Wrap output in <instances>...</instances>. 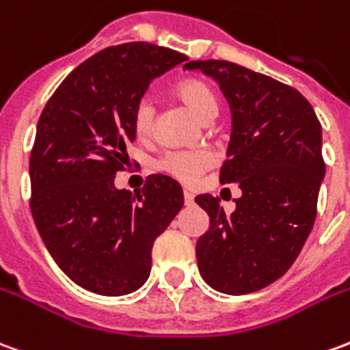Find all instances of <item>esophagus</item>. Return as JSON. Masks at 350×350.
I'll return each mask as SVG.
<instances>
[{
	"label": "esophagus",
	"instance_id": "1",
	"mask_svg": "<svg viewBox=\"0 0 350 350\" xmlns=\"http://www.w3.org/2000/svg\"><path fill=\"white\" fill-rule=\"evenodd\" d=\"M183 202L189 206V204H193L195 202V195H193L191 191H183Z\"/></svg>",
	"mask_w": 350,
	"mask_h": 350
}]
</instances>
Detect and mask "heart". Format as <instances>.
<instances>
[{
  "mask_svg": "<svg viewBox=\"0 0 350 350\" xmlns=\"http://www.w3.org/2000/svg\"><path fill=\"white\" fill-rule=\"evenodd\" d=\"M174 94L180 102L191 109L195 116L202 121H212L217 116V96L212 85L199 77L183 79L178 83ZM134 133L140 138H150L155 126V107L151 100L142 98L133 113ZM159 168L167 172L178 182L195 183L200 176L204 174L212 165V155L204 150H189V151H168L159 159Z\"/></svg>",
  "mask_w": 350,
  "mask_h": 350,
  "instance_id": "obj_1",
  "label": "heart"
}]
</instances>
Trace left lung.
Masks as SVG:
<instances>
[{
    "label": "left lung",
    "mask_w": 350,
    "mask_h": 350,
    "mask_svg": "<svg viewBox=\"0 0 350 350\" xmlns=\"http://www.w3.org/2000/svg\"><path fill=\"white\" fill-rule=\"evenodd\" d=\"M219 83L233 129L219 182L243 195L227 216L219 199L195 197L210 227L197 241L200 277L221 294L243 295L273 284L292 267L311 233L320 183L322 126L299 90L226 60H193Z\"/></svg>",
    "instance_id": "8db88e82"
}]
</instances>
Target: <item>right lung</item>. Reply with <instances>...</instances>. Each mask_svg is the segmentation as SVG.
<instances>
[{"label":"right lung","instance_id":"obj_1","mask_svg":"<svg viewBox=\"0 0 350 350\" xmlns=\"http://www.w3.org/2000/svg\"><path fill=\"white\" fill-rule=\"evenodd\" d=\"M187 56L153 43L100 51L73 70L41 111L30 153V210L56 265L100 295L138 290L151 248L183 206L182 185L151 174L117 189L134 142L133 113L150 83Z\"/></svg>","mask_w":350,"mask_h":350}]
</instances>
